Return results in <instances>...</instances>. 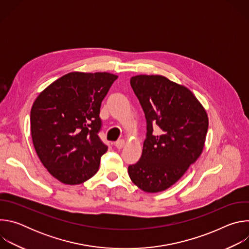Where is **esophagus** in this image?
<instances>
[{
    "label": "esophagus",
    "mask_w": 249,
    "mask_h": 249,
    "mask_svg": "<svg viewBox=\"0 0 249 249\" xmlns=\"http://www.w3.org/2000/svg\"><path fill=\"white\" fill-rule=\"evenodd\" d=\"M124 145H125V141H124V140H118L117 142H115V147H116L118 150L122 149V148L124 147Z\"/></svg>",
    "instance_id": "obj_1"
}]
</instances>
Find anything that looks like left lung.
Listing matches in <instances>:
<instances>
[{"label":"left lung","mask_w":249,"mask_h":249,"mask_svg":"<svg viewBox=\"0 0 249 249\" xmlns=\"http://www.w3.org/2000/svg\"><path fill=\"white\" fill-rule=\"evenodd\" d=\"M130 84L145 113L147 134L143 153L137 163L129 165L128 173L140 189L160 192L173 185L200 157L208 116L187 88L165 77L139 75L132 77Z\"/></svg>","instance_id":"1"}]
</instances>
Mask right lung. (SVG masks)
<instances>
[{"mask_svg": "<svg viewBox=\"0 0 249 249\" xmlns=\"http://www.w3.org/2000/svg\"><path fill=\"white\" fill-rule=\"evenodd\" d=\"M117 78L109 73H69L35 99L30 111L33 146L59 181L81 184L97 172L108 149L98 136L100 106Z\"/></svg>", "mask_w": 249, "mask_h": 249, "instance_id": "add662e5", "label": "right lung"}]
</instances>
